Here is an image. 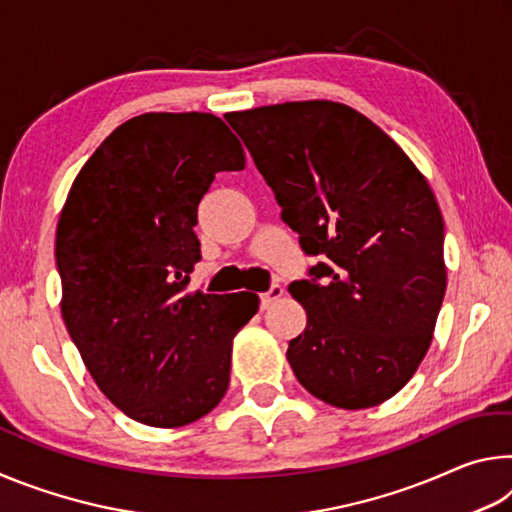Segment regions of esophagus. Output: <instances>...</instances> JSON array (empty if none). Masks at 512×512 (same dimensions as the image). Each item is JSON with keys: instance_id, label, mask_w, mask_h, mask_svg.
Masks as SVG:
<instances>
[{"instance_id": "1", "label": "esophagus", "mask_w": 512, "mask_h": 512, "mask_svg": "<svg viewBox=\"0 0 512 512\" xmlns=\"http://www.w3.org/2000/svg\"><path fill=\"white\" fill-rule=\"evenodd\" d=\"M282 293H284V289L280 287V284H273L271 289H268L266 293H262V296H259V305H262V309H268L275 300L282 298Z\"/></svg>"}]
</instances>
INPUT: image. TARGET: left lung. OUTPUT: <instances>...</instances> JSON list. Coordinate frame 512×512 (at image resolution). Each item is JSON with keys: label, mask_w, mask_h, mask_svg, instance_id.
Here are the masks:
<instances>
[{"label": "left lung", "mask_w": 512, "mask_h": 512, "mask_svg": "<svg viewBox=\"0 0 512 512\" xmlns=\"http://www.w3.org/2000/svg\"><path fill=\"white\" fill-rule=\"evenodd\" d=\"M282 219L307 255L289 284L307 327L287 359L307 391L339 409L386 402L427 354L447 268L445 223L427 178L377 124L336 101L230 112Z\"/></svg>", "instance_id": "left-lung-1"}]
</instances>
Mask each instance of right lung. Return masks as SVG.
I'll return each instance as SVG.
<instances>
[{
  "label": "right lung",
  "instance_id": "right-lung-1",
  "mask_svg": "<svg viewBox=\"0 0 512 512\" xmlns=\"http://www.w3.org/2000/svg\"><path fill=\"white\" fill-rule=\"evenodd\" d=\"M241 142L210 112H146L115 128L76 176L56 228L60 314L101 393L149 427L210 413L232 339L259 298L187 291L201 259L198 203Z\"/></svg>",
  "mask_w": 512,
  "mask_h": 512
}]
</instances>
